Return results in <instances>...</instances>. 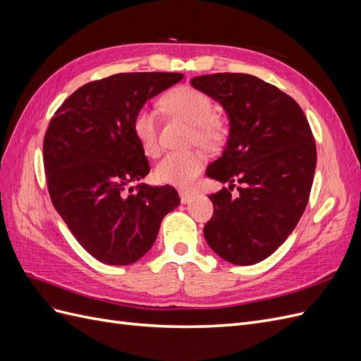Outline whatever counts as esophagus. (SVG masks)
<instances>
[{
	"label": "esophagus",
	"mask_w": 361,
	"mask_h": 361,
	"mask_svg": "<svg viewBox=\"0 0 361 361\" xmlns=\"http://www.w3.org/2000/svg\"><path fill=\"white\" fill-rule=\"evenodd\" d=\"M179 197H180V202L182 203H190L192 199H194V192L192 191H187V190H180L179 191Z\"/></svg>",
	"instance_id": "esophagus-1"
}]
</instances>
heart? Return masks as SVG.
Returning <instances> with one entry per match:
<instances>
[{"mask_svg":"<svg viewBox=\"0 0 361 361\" xmlns=\"http://www.w3.org/2000/svg\"><path fill=\"white\" fill-rule=\"evenodd\" d=\"M159 105L164 111L191 123V143H199L206 149H216L228 135L227 122L221 116L215 114L212 96L192 85L174 87L164 93ZM130 126L145 154L157 157L159 154L157 113L147 106H140L133 116ZM203 166L204 157L199 150L171 152L157 164L154 173L161 183L188 188L200 174Z\"/></svg>","mask_w":361,"mask_h":361,"instance_id":"obj_1","label":"heart"}]
</instances>
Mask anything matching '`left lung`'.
<instances>
[{
    "label": "left lung",
    "instance_id": "obj_1",
    "mask_svg": "<svg viewBox=\"0 0 361 361\" xmlns=\"http://www.w3.org/2000/svg\"><path fill=\"white\" fill-rule=\"evenodd\" d=\"M191 84L220 102L231 120L223 155L206 170L231 187L209 195L214 214L204 239L231 264H257L286 241L307 206L316 169L307 117L289 94L253 75L212 73Z\"/></svg>",
    "mask_w": 361,
    "mask_h": 361
}]
</instances>
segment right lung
I'll return each instance as SVG.
<instances>
[{
  "instance_id": "1",
  "label": "right lung",
  "mask_w": 361,
  "mask_h": 361,
  "mask_svg": "<svg viewBox=\"0 0 361 361\" xmlns=\"http://www.w3.org/2000/svg\"><path fill=\"white\" fill-rule=\"evenodd\" d=\"M182 73H116L73 92L51 118L43 166L51 202L84 250L106 265H130L154 245L180 199L170 185L135 183L150 171L133 116Z\"/></svg>"
}]
</instances>
